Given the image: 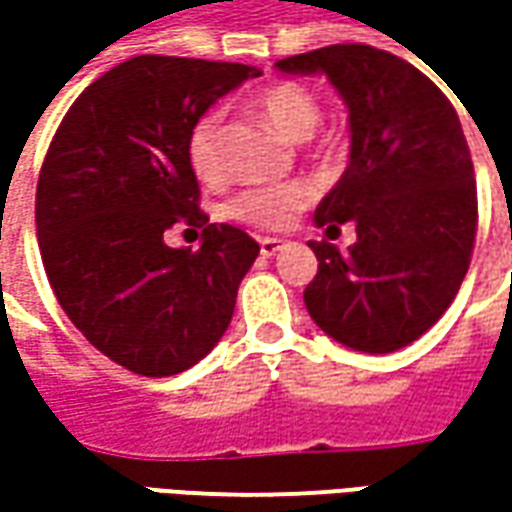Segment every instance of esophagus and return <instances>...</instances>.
Returning a JSON list of instances; mask_svg holds the SVG:
<instances>
[{"mask_svg": "<svg viewBox=\"0 0 512 512\" xmlns=\"http://www.w3.org/2000/svg\"><path fill=\"white\" fill-rule=\"evenodd\" d=\"M282 247H285V239H270V236H262V239H259V250H262V256H276Z\"/></svg>", "mask_w": 512, "mask_h": 512, "instance_id": "obj_1", "label": "esophagus"}]
</instances>
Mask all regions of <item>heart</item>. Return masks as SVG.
Segmentation results:
<instances>
[{"instance_id": "heart-1", "label": "heart", "mask_w": 512, "mask_h": 512, "mask_svg": "<svg viewBox=\"0 0 512 512\" xmlns=\"http://www.w3.org/2000/svg\"><path fill=\"white\" fill-rule=\"evenodd\" d=\"M253 110L265 119L276 133L290 142H302L322 122V102L299 82H276L253 99ZM330 153V139L322 145ZM187 162L205 185H222L227 176L222 156V116L202 113L187 133ZM313 202V187L305 179H285L270 185H253L239 190L225 213L227 219L259 230H285L299 213Z\"/></svg>"}]
</instances>
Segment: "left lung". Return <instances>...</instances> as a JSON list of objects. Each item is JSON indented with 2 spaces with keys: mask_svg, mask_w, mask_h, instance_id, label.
Instances as JSON below:
<instances>
[{
  "mask_svg": "<svg viewBox=\"0 0 512 512\" xmlns=\"http://www.w3.org/2000/svg\"><path fill=\"white\" fill-rule=\"evenodd\" d=\"M325 73L350 110V165L316 207V225H356L339 253L310 242L319 270L307 313L344 347L393 353L442 319L470 267L479 199L459 113L422 70L370 45L279 59Z\"/></svg>",
  "mask_w": 512,
  "mask_h": 512,
  "instance_id": "left-lung-1",
  "label": "left lung"
}]
</instances>
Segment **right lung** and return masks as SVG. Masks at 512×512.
Segmentation results:
<instances>
[{
    "instance_id": "1",
    "label": "right lung",
    "mask_w": 512,
    "mask_h": 512,
    "mask_svg": "<svg viewBox=\"0 0 512 512\" xmlns=\"http://www.w3.org/2000/svg\"><path fill=\"white\" fill-rule=\"evenodd\" d=\"M259 76L239 62L145 53L102 73L56 128L36 185L39 253L68 313L99 353L139 376H176L230 325L259 245L207 225L187 133L227 90ZM203 230L190 254L170 226Z\"/></svg>"
}]
</instances>
